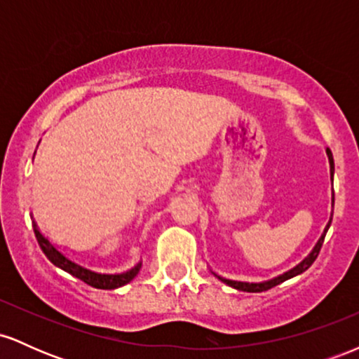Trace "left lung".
<instances>
[{
  "instance_id": "obj_1",
  "label": "left lung",
  "mask_w": 359,
  "mask_h": 359,
  "mask_svg": "<svg viewBox=\"0 0 359 359\" xmlns=\"http://www.w3.org/2000/svg\"><path fill=\"white\" fill-rule=\"evenodd\" d=\"M325 151H327L329 163H331V174H334V160H332L331 150H329V148H327V150H325ZM332 203H334V197H332ZM329 226H331V221H329V224L325 226L324 234L319 238V241H317V245L314 246V250L311 251V255H309L306 259H302V262H300L297 266H294V269H292V270L285 271V273H283V275H278V277H275V278H271V280H266V282H243V280H233V278L221 277V275H217V273H214V275H216V277L219 278L221 282H224L226 285H229V287H233V288H238V290H243V292H263V290H269V288H271V287H277L282 282H285V280L295 277V275L304 273V271H306L309 266H311L312 263L316 262L317 255H319L320 248H323V243H324L325 233H327Z\"/></svg>"
}]
</instances>
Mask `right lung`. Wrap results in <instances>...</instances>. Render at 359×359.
I'll use <instances>...</instances> for the list:
<instances>
[{
  "instance_id": "right-lung-1",
  "label": "right lung",
  "mask_w": 359,
  "mask_h": 359,
  "mask_svg": "<svg viewBox=\"0 0 359 359\" xmlns=\"http://www.w3.org/2000/svg\"><path fill=\"white\" fill-rule=\"evenodd\" d=\"M34 231H35L36 241H39L40 248H42L45 257L50 259L53 265L59 266V269H62V270H65L67 273L74 275L76 278L82 280V282L88 283V285L94 287V288L113 290V288L126 285L128 282H131V280L137 277L140 269H142V263H138L137 266H133V269L128 270V271H123V273H101V271L90 270V269H88V266L74 262V259L69 258L67 255L62 253V251L57 248L55 245H52V241L40 233L39 226H36L35 221H34Z\"/></svg>"
}]
</instances>
